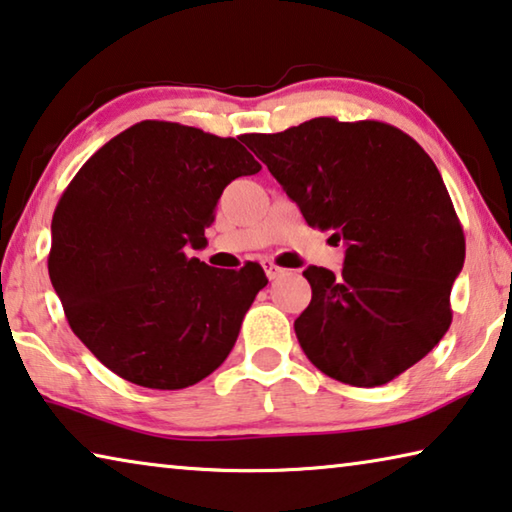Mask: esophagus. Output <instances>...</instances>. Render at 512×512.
Masks as SVG:
<instances>
[{
	"label": "esophagus",
	"mask_w": 512,
	"mask_h": 512,
	"mask_svg": "<svg viewBox=\"0 0 512 512\" xmlns=\"http://www.w3.org/2000/svg\"><path fill=\"white\" fill-rule=\"evenodd\" d=\"M262 266H264V271H266V278H269V280H278L280 275H285V273H287V269H282V266L273 264L271 259H266V262H264Z\"/></svg>",
	"instance_id": "esophagus-1"
}]
</instances>
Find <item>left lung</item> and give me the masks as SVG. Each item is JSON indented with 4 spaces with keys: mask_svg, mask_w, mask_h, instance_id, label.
Masks as SVG:
<instances>
[{
    "mask_svg": "<svg viewBox=\"0 0 512 512\" xmlns=\"http://www.w3.org/2000/svg\"><path fill=\"white\" fill-rule=\"evenodd\" d=\"M243 143L269 166L310 227L346 241L342 275L307 266L294 321L316 369L355 387L385 385L451 326L465 234L424 148L387 123L312 118Z\"/></svg>",
    "mask_w": 512,
    "mask_h": 512,
    "instance_id": "left-lung-1",
    "label": "left lung"
}]
</instances>
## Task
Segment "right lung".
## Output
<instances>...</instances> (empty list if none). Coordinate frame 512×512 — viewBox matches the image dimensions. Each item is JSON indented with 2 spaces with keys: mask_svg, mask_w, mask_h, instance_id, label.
<instances>
[{
  "mask_svg": "<svg viewBox=\"0 0 512 512\" xmlns=\"http://www.w3.org/2000/svg\"><path fill=\"white\" fill-rule=\"evenodd\" d=\"M243 139L143 120L104 143L63 191L47 269L75 335L104 367L150 389L200 383L230 355L264 269H212L227 184L262 170Z\"/></svg>",
  "mask_w": 512,
  "mask_h": 512,
  "instance_id": "1",
  "label": "right lung"
}]
</instances>
